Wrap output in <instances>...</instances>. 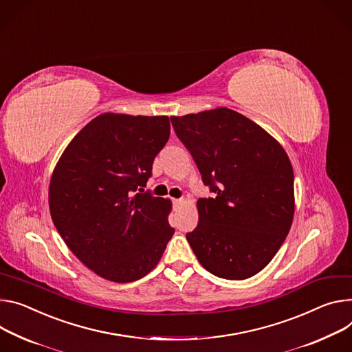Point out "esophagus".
I'll return each mask as SVG.
<instances>
[{
	"label": "esophagus",
	"instance_id": "1",
	"mask_svg": "<svg viewBox=\"0 0 352 352\" xmlns=\"http://www.w3.org/2000/svg\"><path fill=\"white\" fill-rule=\"evenodd\" d=\"M173 204H174L175 206H178V205L182 204V199H173Z\"/></svg>",
	"mask_w": 352,
	"mask_h": 352
}]
</instances>
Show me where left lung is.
<instances>
[{"label": "left lung", "instance_id": "left-lung-1", "mask_svg": "<svg viewBox=\"0 0 352 352\" xmlns=\"http://www.w3.org/2000/svg\"><path fill=\"white\" fill-rule=\"evenodd\" d=\"M171 123L214 194L198 199V226L186 233L198 261L225 279L258 274L292 226L289 157L261 126L229 108L171 116Z\"/></svg>", "mask_w": 352, "mask_h": 352}]
</instances>
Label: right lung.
<instances>
[{
    "label": "right lung",
    "mask_w": 352,
    "mask_h": 352,
    "mask_svg": "<svg viewBox=\"0 0 352 352\" xmlns=\"http://www.w3.org/2000/svg\"><path fill=\"white\" fill-rule=\"evenodd\" d=\"M168 138V116L102 113L74 136L54 167V226L76 257L108 280L147 275L174 234L171 201L143 189Z\"/></svg>",
    "instance_id": "obj_1"
}]
</instances>
